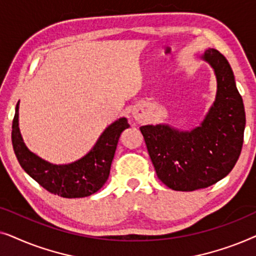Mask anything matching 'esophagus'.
I'll return each instance as SVG.
<instances>
[{
	"mask_svg": "<svg viewBox=\"0 0 256 256\" xmlns=\"http://www.w3.org/2000/svg\"><path fill=\"white\" fill-rule=\"evenodd\" d=\"M132 115H134V118H136L140 116V114H138V113H132Z\"/></svg>",
	"mask_w": 256,
	"mask_h": 256,
	"instance_id": "34e87169",
	"label": "esophagus"
}]
</instances>
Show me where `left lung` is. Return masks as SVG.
Instances as JSON below:
<instances>
[{
	"label": "left lung",
	"mask_w": 256,
	"mask_h": 256,
	"mask_svg": "<svg viewBox=\"0 0 256 256\" xmlns=\"http://www.w3.org/2000/svg\"><path fill=\"white\" fill-rule=\"evenodd\" d=\"M214 70L216 96L199 127L169 124L140 128L157 177L176 191L208 188L230 172L239 158L246 126L244 107L227 59L216 48L202 56Z\"/></svg>",
	"instance_id": "8db88e82"
}]
</instances>
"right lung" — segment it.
Segmentation results:
<instances>
[{
    "instance_id": "add662e5",
    "label": "right lung",
    "mask_w": 256,
    "mask_h": 256,
    "mask_svg": "<svg viewBox=\"0 0 256 256\" xmlns=\"http://www.w3.org/2000/svg\"><path fill=\"white\" fill-rule=\"evenodd\" d=\"M18 104L12 120V141L23 170L45 190L64 198H82L99 191L110 176L121 132L129 128L127 118H121L108 126L80 160L70 164H52L30 152L24 143L18 127Z\"/></svg>"
}]
</instances>
